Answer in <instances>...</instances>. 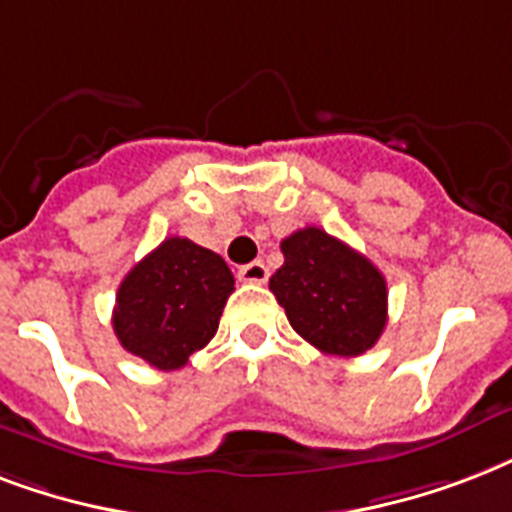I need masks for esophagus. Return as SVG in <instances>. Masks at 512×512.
Segmentation results:
<instances>
[{
  "label": "esophagus",
  "mask_w": 512,
  "mask_h": 512,
  "mask_svg": "<svg viewBox=\"0 0 512 512\" xmlns=\"http://www.w3.org/2000/svg\"><path fill=\"white\" fill-rule=\"evenodd\" d=\"M239 279L244 281V284H265V281H268V268H265L260 260H255V263L249 265H241Z\"/></svg>",
  "instance_id": "obj_1"
}]
</instances>
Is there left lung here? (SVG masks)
Here are the masks:
<instances>
[{
    "instance_id": "obj_1",
    "label": "left lung",
    "mask_w": 512,
    "mask_h": 512,
    "mask_svg": "<svg viewBox=\"0 0 512 512\" xmlns=\"http://www.w3.org/2000/svg\"><path fill=\"white\" fill-rule=\"evenodd\" d=\"M271 292L297 335L321 353L361 356L388 324V284L356 249L316 225L281 241Z\"/></svg>"
}]
</instances>
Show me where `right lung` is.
Wrapping results in <instances>:
<instances>
[{
  "label": "right lung",
  "mask_w": 512,
  "mask_h": 512,
  "mask_svg": "<svg viewBox=\"0 0 512 512\" xmlns=\"http://www.w3.org/2000/svg\"><path fill=\"white\" fill-rule=\"evenodd\" d=\"M231 292L223 257L170 236L119 284L114 332L124 350L154 369H180L215 337Z\"/></svg>",
  "instance_id": "1"
}]
</instances>
